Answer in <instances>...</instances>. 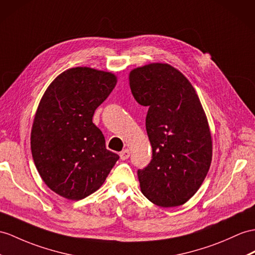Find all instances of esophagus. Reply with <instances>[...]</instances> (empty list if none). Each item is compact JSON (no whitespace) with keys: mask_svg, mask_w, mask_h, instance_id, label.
Here are the masks:
<instances>
[{"mask_svg":"<svg viewBox=\"0 0 255 255\" xmlns=\"http://www.w3.org/2000/svg\"><path fill=\"white\" fill-rule=\"evenodd\" d=\"M129 157V150L128 149H123V150L120 152V158L122 160H127Z\"/></svg>","mask_w":255,"mask_h":255,"instance_id":"1","label":"esophagus"}]
</instances>
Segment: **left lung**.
I'll return each instance as SVG.
<instances>
[{
    "mask_svg": "<svg viewBox=\"0 0 255 255\" xmlns=\"http://www.w3.org/2000/svg\"><path fill=\"white\" fill-rule=\"evenodd\" d=\"M129 88L148 107L146 129L152 159L138 170L140 190L149 201L172 208L200 188L212 161V136L206 113L189 80L169 64L133 69Z\"/></svg>",
    "mask_w": 255,
    "mask_h": 255,
    "instance_id": "8db88e82",
    "label": "left lung"
}]
</instances>
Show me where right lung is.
<instances>
[{"label":"right lung","mask_w":255,"mask_h":255,"mask_svg":"<svg viewBox=\"0 0 255 255\" xmlns=\"http://www.w3.org/2000/svg\"><path fill=\"white\" fill-rule=\"evenodd\" d=\"M117 81L113 72L70 68L54 79L41 98L31 152L43 182L66 199L78 201L99 189L119 159L92 121Z\"/></svg>","instance_id":"add662e5"}]
</instances>
